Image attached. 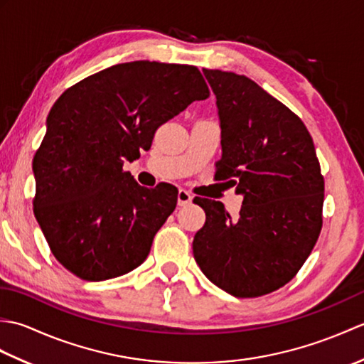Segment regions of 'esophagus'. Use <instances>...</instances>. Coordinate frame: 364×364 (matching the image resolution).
Returning a JSON list of instances; mask_svg holds the SVG:
<instances>
[{"mask_svg": "<svg viewBox=\"0 0 364 364\" xmlns=\"http://www.w3.org/2000/svg\"><path fill=\"white\" fill-rule=\"evenodd\" d=\"M191 202H192V196L189 194L188 191H184V189L178 191V205H180V206H186V205H189Z\"/></svg>", "mask_w": 364, "mask_h": 364, "instance_id": "obj_1", "label": "esophagus"}]
</instances>
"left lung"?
I'll return each mask as SVG.
<instances>
[{"label": "left lung", "instance_id": "8db88e82", "mask_svg": "<svg viewBox=\"0 0 364 364\" xmlns=\"http://www.w3.org/2000/svg\"><path fill=\"white\" fill-rule=\"evenodd\" d=\"M215 95L222 158L215 178L244 197L236 219L196 197L206 222L192 242L202 272L235 297L282 288L310 257L322 228L323 176L296 114L244 75L203 70Z\"/></svg>", "mask_w": 364, "mask_h": 364}]
</instances>
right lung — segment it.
<instances>
[{
    "label": "right lung",
    "instance_id": "add662e5",
    "mask_svg": "<svg viewBox=\"0 0 364 364\" xmlns=\"http://www.w3.org/2000/svg\"><path fill=\"white\" fill-rule=\"evenodd\" d=\"M208 97L194 65L134 60L87 76L58 98L33 161L34 214L65 269L102 282L142 264L178 191L141 186L123 162L150 150L162 123Z\"/></svg>",
    "mask_w": 364,
    "mask_h": 364
}]
</instances>
